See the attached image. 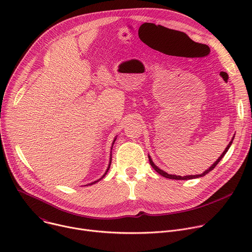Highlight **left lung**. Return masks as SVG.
<instances>
[{
  "label": "left lung",
  "instance_id": "8db88e82",
  "mask_svg": "<svg viewBox=\"0 0 252 252\" xmlns=\"http://www.w3.org/2000/svg\"><path fill=\"white\" fill-rule=\"evenodd\" d=\"M233 138H234V136L232 137V139L230 140V142L228 143V146L226 147V149L224 150V152L222 153V155L217 159V161H215L208 169H206L204 172H202L201 174H195V175H186V176H181V175H174V174H168L167 172H165V171H163L162 169H160L159 167H158L156 164H155V162L153 161V159H152V158L149 156V159H150V163H151V165L154 167V169L157 171V172H158L160 175H162V176H164V177H166V178H170V179H177V181H188V179H192V178H198V177H201V176H204L205 174H207L209 171H211L215 166L218 165V163L221 160V158L224 157V155L227 153V151H228V149L230 148V146H231V143H232V141H233Z\"/></svg>",
  "mask_w": 252,
  "mask_h": 252
}]
</instances>
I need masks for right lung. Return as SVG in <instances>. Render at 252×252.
<instances>
[{"label": "right lung", "instance_id": "add662e5", "mask_svg": "<svg viewBox=\"0 0 252 252\" xmlns=\"http://www.w3.org/2000/svg\"><path fill=\"white\" fill-rule=\"evenodd\" d=\"M116 139H117V138H115V139H114V141H113V146H114V143H115V141H116ZM113 146H112V150H113ZM111 153H112V152H111ZM111 162H112V154H111V158H110V162H109V166H107V168H106V170H105V172H104V173H103V175H102V176H101V177H100V178H99V179H97V181H95V182H93V183H92V184H89V185H87V186H92V185H94V184H95V183H97V182H99V181H100V179H101V178H103V177H104V176H105V174H106V172H107V171H109V169H110V166H111Z\"/></svg>", "mask_w": 252, "mask_h": 252}]
</instances>
